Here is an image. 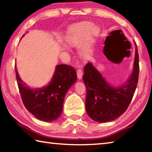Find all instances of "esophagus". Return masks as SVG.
<instances>
[{
    "instance_id": "1",
    "label": "esophagus",
    "mask_w": 152,
    "mask_h": 152,
    "mask_svg": "<svg viewBox=\"0 0 152 152\" xmlns=\"http://www.w3.org/2000/svg\"><path fill=\"white\" fill-rule=\"evenodd\" d=\"M77 77H78V79H81L82 77V72L81 69H78L77 70Z\"/></svg>"
}]
</instances>
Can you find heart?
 <instances>
[{"instance_id":"heart-1","label":"heart","mask_w":152,"mask_h":152,"mask_svg":"<svg viewBox=\"0 0 152 152\" xmlns=\"http://www.w3.org/2000/svg\"><path fill=\"white\" fill-rule=\"evenodd\" d=\"M91 24L82 23L72 27L68 31L65 37L66 42L70 46L77 47L83 43L87 34ZM99 32V29L97 27H93L91 31V33L86 38L83 44L80 48V53L82 56H87L91 51V45L94 41V36L97 35Z\"/></svg>"}]
</instances>
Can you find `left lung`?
Listing matches in <instances>:
<instances>
[{"label": "left lung", "instance_id": "left-lung-1", "mask_svg": "<svg viewBox=\"0 0 152 152\" xmlns=\"http://www.w3.org/2000/svg\"><path fill=\"white\" fill-rule=\"evenodd\" d=\"M135 48L132 74L127 81L119 86H113L108 83L91 63L84 66L82 79L86 87V110L94 121H112L128 108L135 93L140 73L137 45Z\"/></svg>", "mask_w": 152, "mask_h": 152}]
</instances>
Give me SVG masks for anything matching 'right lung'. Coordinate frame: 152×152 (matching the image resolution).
<instances>
[{
	"label": "right lung",
	"instance_id": "right-lung-1",
	"mask_svg": "<svg viewBox=\"0 0 152 152\" xmlns=\"http://www.w3.org/2000/svg\"><path fill=\"white\" fill-rule=\"evenodd\" d=\"M15 72L19 92L25 108L39 120L51 122L58 119L62 112L66 92L77 80L75 69L66 64L57 65L48 85L33 89L21 80L16 67Z\"/></svg>",
	"mask_w": 152,
	"mask_h": 152
}]
</instances>
